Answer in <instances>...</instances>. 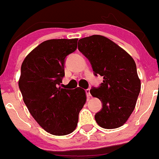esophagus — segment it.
<instances>
[{"label": "esophagus", "instance_id": "1", "mask_svg": "<svg viewBox=\"0 0 159 159\" xmlns=\"http://www.w3.org/2000/svg\"><path fill=\"white\" fill-rule=\"evenodd\" d=\"M86 97H87V98H89V97H91V94H90V89H86Z\"/></svg>", "mask_w": 159, "mask_h": 159}]
</instances>
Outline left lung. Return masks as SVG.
Wrapping results in <instances>:
<instances>
[{"instance_id":"left-lung-1","label":"left lung","mask_w":159,"mask_h":159,"mask_svg":"<svg viewBox=\"0 0 159 159\" xmlns=\"http://www.w3.org/2000/svg\"><path fill=\"white\" fill-rule=\"evenodd\" d=\"M79 42L78 49L89 61L94 75L103 77L99 87L90 89L91 95L103 103L96 121L105 129L119 128L132 114L141 90L134 60L104 36L94 34Z\"/></svg>"}]
</instances>
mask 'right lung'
Wrapping results in <instances>:
<instances>
[{"instance_id":"1","label":"right lung","mask_w":159,"mask_h":159,"mask_svg":"<svg viewBox=\"0 0 159 159\" xmlns=\"http://www.w3.org/2000/svg\"><path fill=\"white\" fill-rule=\"evenodd\" d=\"M78 39H50L32 50L21 64L18 86L23 100L37 123L53 135H66L77 126L86 100L83 89L59 86L68 55L76 51Z\"/></svg>"}]
</instances>
